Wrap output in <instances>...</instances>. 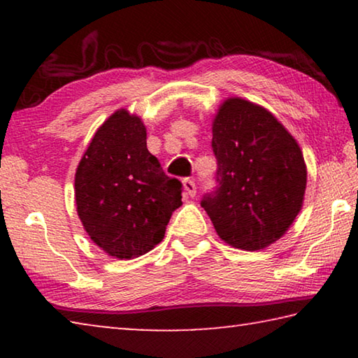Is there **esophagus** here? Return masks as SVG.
Masks as SVG:
<instances>
[{
  "instance_id": "34e87169",
  "label": "esophagus",
  "mask_w": 358,
  "mask_h": 358,
  "mask_svg": "<svg viewBox=\"0 0 358 358\" xmlns=\"http://www.w3.org/2000/svg\"><path fill=\"white\" fill-rule=\"evenodd\" d=\"M183 189L186 191L187 196H191V197L196 196V183H194V180L185 178L183 180Z\"/></svg>"
}]
</instances>
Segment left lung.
Masks as SVG:
<instances>
[{
	"label": "left lung",
	"instance_id": "1",
	"mask_svg": "<svg viewBox=\"0 0 358 358\" xmlns=\"http://www.w3.org/2000/svg\"><path fill=\"white\" fill-rule=\"evenodd\" d=\"M220 186L202 207L227 245H273L303 207L306 164L299 142L265 107L227 98L211 124Z\"/></svg>",
	"mask_w": 358,
	"mask_h": 358
}]
</instances>
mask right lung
<instances>
[{"label": "right lung", "instance_id": "obj_1", "mask_svg": "<svg viewBox=\"0 0 358 358\" xmlns=\"http://www.w3.org/2000/svg\"><path fill=\"white\" fill-rule=\"evenodd\" d=\"M77 215L108 256L136 259L161 243L181 203V183L147 148L141 117L118 108L90 142L76 171Z\"/></svg>", "mask_w": 358, "mask_h": 358}]
</instances>
